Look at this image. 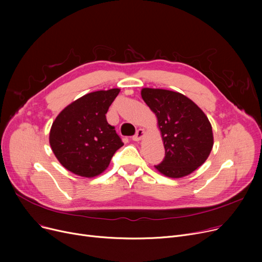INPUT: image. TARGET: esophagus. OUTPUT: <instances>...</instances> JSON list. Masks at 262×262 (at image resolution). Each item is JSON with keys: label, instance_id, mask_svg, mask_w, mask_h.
Segmentation results:
<instances>
[{"label": "esophagus", "instance_id": "34e87169", "mask_svg": "<svg viewBox=\"0 0 262 262\" xmlns=\"http://www.w3.org/2000/svg\"><path fill=\"white\" fill-rule=\"evenodd\" d=\"M144 134H145L144 129L139 128L138 130L136 132L135 136H133V140H134V141H139V140H141V139H142V137L144 136Z\"/></svg>", "mask_w": 262, "mask_h": 262}]
</instances>
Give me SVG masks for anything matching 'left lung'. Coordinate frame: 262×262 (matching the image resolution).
Returning a JSON list of instances; mask_svg holds the SVG:
<instances>
[{
	"label": "left lung",
	"instance_id": "8db88e82",
	"mask_svg": "<svg viewBox=\"0 0 262 262\" xmlns=\"http://www.w3.org/2000/svg\"><path fill=\"white\" fill-rule=\"evenodd\" d=\"M141 96L156 115L166 156L155 168L171 178L191 174L213 146L211 124L203 110L180 92L143 88Z\"/></svg>",
	"mask_w": 262,
	"mask_h": 262
}]
</instances>
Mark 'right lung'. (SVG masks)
Listing matches in <instances>:
<instances>
[{
    "instance_id": "1",
    "label": "right lung",
    "mask_w": 262,
    "mask_h": 262,
    "mask_svg": "<svg viewBox=\"0 0 262 262\" xmlns=\"http://www.w3.org/2000/svg\"><path fill=\"white\" fill-rule=\"evenodd\" d=\"M120 89L88 93L68 105L50 130V145L58 161L70 172L93 177L104 172L123 145L106 114Z\"/></svg>"
}]
</instances>
